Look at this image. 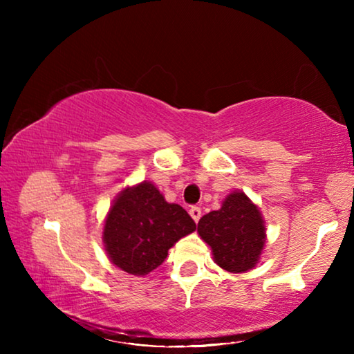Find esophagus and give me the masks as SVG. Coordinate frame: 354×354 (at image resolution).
<instances>
[{"instance_id": "obj_1", "label": "esophagus", "mask_w": 354, "mask_h": 354, "mask_svg": "<svg viewBox=\"0 0 354 354\" xmlns=\"http://www.w3.org/2000/svg\"><path fill=\"white\" fill-rule=\"evenodd\" d=\"M188 212H190V216H192L193 221H195V222L200 221V217H201V209H200V207L192 206L190 211H188Z\"/></svg>"}]
</instances>
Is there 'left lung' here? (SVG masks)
Listing matches in <instances>:
<instances>
[{"label": "left lung", "instance_id": "obj_1", "mask_svg": "<svg viewBox=\"0 0 354 354\" xmlns=\"http://www.w3.org/2000/svg\"><path fill=\"white\" fill-rule=\"evenodd\" d=\"M198 234L211 246L216 264L234 274L253 269L266 243L263 216L243 192H232L219 211L203 216Z\"/></svg>", "mask_w": 354, "mask_h": 354}]
</instances>
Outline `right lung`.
<instances>
[{
    "label": "right lung",
    "mask_w": 354,
    "mask_h": 354,
    "mask_svg": "<svg viewBox=\"0 0 354 354\" xmlns=\"http://www.w3.org/2000/svg\"><path fill=\"white\" fill-rule=\"evenodd\" d=\"M195 229V221L182 206L167 203L151 182H142L127 187L114 200L104 221L103 243L111 263L143 277Z\"/></svg>",
    "instance_id": "1"
}]
</instances>
